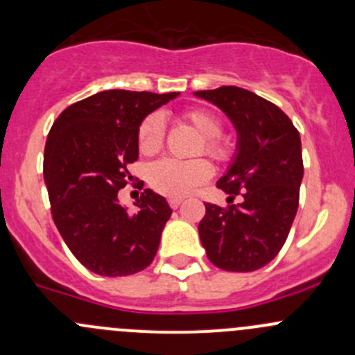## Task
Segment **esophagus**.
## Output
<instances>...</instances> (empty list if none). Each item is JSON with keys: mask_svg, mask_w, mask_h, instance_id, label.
Returning <instances> with one entry per match:
<instances>
[{"mask_svg": "<svg viewBox=\"0 0 355 355\" xmlns=\"http://www.w3.org/2000/svg\"><path fill=\"white\" fill-rule=\"evenodd\" d=\"M168 202H170V206L173 207V209H177V207L182 204V199H170Z\"/></svg>", "mask_w": 355, "mask_h": 355, "instance_id": "34e87169", "label": "esophagus"}]
</instances>
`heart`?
<instances>
[{"instance_id":"b5f03b06","label":"heart","mask_w":355,"mask_h":355,"mask_svg":"<svg viewBox=\"0 0 355 355\" xmlns=\"http://www.w3.org/2000/svg\"><path fill=\"white\" fill-rule=\"evenodd\" d=\"M185 121L202 137L198 155L204 153L218 163H227L234 156V148L228 139L221 135L223 125L220 118L207 110L194 108L184 113ZM166 137V121L161 111H153L141 121L137 130L139 151L146 156L159 153ZM213 175V168L206 159L180 161L163 157L149 168V184L159 194L171 199H180L191 194L196 187L207 182Z\"/></svg>"}]
</instances>
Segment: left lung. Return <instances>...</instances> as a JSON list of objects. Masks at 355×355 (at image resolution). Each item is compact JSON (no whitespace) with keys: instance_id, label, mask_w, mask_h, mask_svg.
<instances>
[{"instance_id":"obj_1","label":"left lung","mask_w":355,"mask_h":355,"mask_svg":"<svg viewBox=\"0 0 355 355\" xmlns=\"http://www.w3.org/2000/svg\"><path fill=\"white\" fill-rule=\"evenodd\" d=\"M234 121L237 156L218 189L227 207L204 202L199 237L207 259L225 271H256L277 257L299 207L304 175L299 130L277 105L235 85L198 91Z\"/></svg>"}]
</instances>
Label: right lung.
Masks as SVG:
<instances>
[{
  "instance_id": "right-lung-1",
  "label": "right lung",
  "mask_w": 355,
  "mask_h": 355,
  "mask_svg": "<svg viewBox=\"0 0 355 355\" xmlns=\"http://www.w3.org/2000/svg\"><path fill=\"white\" fill-rule=\"evenodd\" d=\"M177 96L103 91L63 110L49 130L44 182L53 221L92 273L127 277L155 259L171 207L146 189L135 202L139 209L127 213L118 191L134 180L128 164L139 157L141 121Z\"/></svg>"
}]
</instances>
